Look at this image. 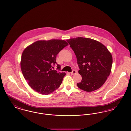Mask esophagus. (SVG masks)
Segmentation results:
<instances>
[{"mask_svg": "<svg viewBox=\"0 0 131 131\" xmlns=\"http://www.w3.org/2000/svg\"><path fill=\"white\" fill-rule=\"evenodd\" d=\"M76 72H77V71H76V70H73L71 72H70V74H71V75H75V74L76 73Z\"/></svg>", "mask_w": 131, "mask_h": 131, "instance_id": "obj_1", "label": "esophagus"}]
</instances>
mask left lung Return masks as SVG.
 I'll return each instance as SVG.
<instances>
[{"label": "left lung", "instance_id": "left-lung-1", "mask_svg": "<svg viewBox=\"0 0 131 131\" xmlns=\"http://www.w3.org/2000/svg\"><path fill=\"white\" fill-rule=\"evenodd\" d=\"M67 41L75 54L82 76L78 87L89 92L101 88L111 70L110 52L102 43L91 38L78 37Z\"/></svg>", "mask_w": 131, "mask_h": 131}]
</instances>
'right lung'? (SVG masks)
<instances>
[{
  "label": "right lung",
  "instance_id": "1",
  "mask_svg": "<svg viewBox=\"0 0 131 131\" xmlns=\"http://www.w3.org/2000/svg\"><path fill=\"white\" fill-rule=\"evenodd\" d=\"M69 44L64 40H38L30 44L24 50L21 61L23 76L28 85L42 95H48L61 85L65 72L52 69L56 63L58 53Z\"/></svg>",
  "mask_w": 131,
  "mask_h": 131
}]
</instances>
